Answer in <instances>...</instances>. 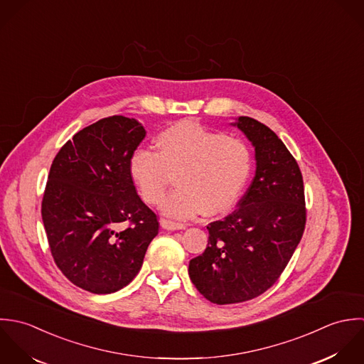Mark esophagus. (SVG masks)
<instances>
[{"instance_id":"34e87169","label":"esophagus","mask_w":364,"mask_h":364,"mask_svg":"<svg viewBox=\"0 0 364 364\" xmlns=\"http://www.w3.org/2000/svg\"><path fill=\"white\" fill-rule=\"evenodd\" d=\"M160 226L166 230H180V229H184L186 225L184 223H178V222H173V220H168V219H161L160 220Z\"/></svg>"}]
</instances>
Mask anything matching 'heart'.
<instances>
[{
	"label": "heart",
	"instance_id": "b5f03b06",
	"mask_svg": "<svg viewBox=\"0 0 364 364\" xmlns=\"http://www.w3.org/2000/svg\"><path fill=\"white\" fill-rule=\"evenodd\" d=\"M156 151L139 147L129 157V177L146 204L157 205L176 173L178 187L163 203L164 214L190 218L229 211L243 194L253 170L252 149L198 122L180 121L163 129Z\"/></svg>",
	"mask_w": 364,
	"mask_h": 364
}]
</instances>
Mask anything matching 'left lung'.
Wrapping results in <instances>:
<instances>
[{
  "label": "left lung",
  "mask_w": 364,
  "mask_h": 364,
  "mask_svg": "<svg viewBox=\"0 0 364 364\" xmlns=\"http://www.w3.org/2000/svg\"><path fill=\"white\" fill-rule=\"evenodd\" d=\"M255 147L256 171L237 210L207 226L205 252L190 260L193 284L214 304H236L269 290L305 228L301 170L282 139L249 117L230 124Z\"/></svg>",
  "instance_id": "1"
}]
</instances>
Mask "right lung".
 <instances>
[{"instance_id":"1","label":"right lung","mask_w":364,"mask_h":364,"mask_svg":"<svg viewBox=\"0 0 364 364\" xmlns=\"http://www.w3.org/2000/svg\"><path fill=\"white\" fill-rule=\"evenodd\" d=\"M145 136L139 121L114 115L77 132L52 163L42 219L58 267L82 290L128 286L159 232L128 168Z\"/></svg>"}]
</instances>
